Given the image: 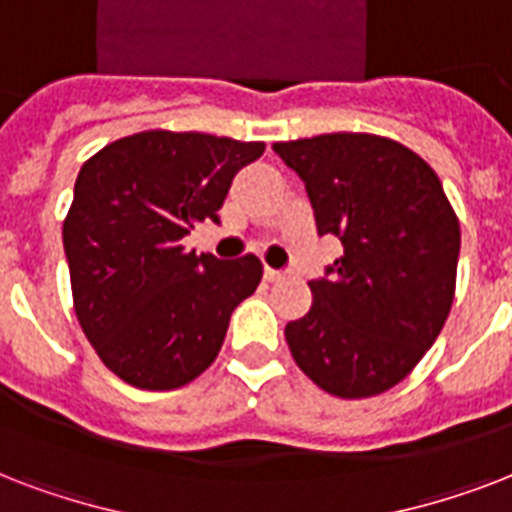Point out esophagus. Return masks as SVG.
Here are the masks:
<instances>
[{
    "label": "esophagus",
    "mask_w": 512,
    "mask_h": 512,
    "mask_svg": "<svg viewBox=\"0 0 512 512\" xmlns=\"http://www.w3.org/2000/svg\"><path fill=\"white\" fill-rule=\"evenodd\" d=\"M265 279H268V281L284 279V271H276V268H265Z\"/></svg>",
    "instance_id": "34e87169"
}]
</instances>
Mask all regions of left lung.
<instances>
[{
    "label": "left lung",
    "instance_id": "1",
    "mask_svg": "<svg viewBox=\"0 0 512 512\" xmlns=\"http://www.w3.org/2000/svg\"><path fill=\"white\" fill-rule=\"evenodd\" d=\"M342 255L311 281L313 305L289 321V350L319 388L366 398L398 385L444 329L460 223L441 180L396 140L364 132L276 143Z\"/></svg>",
    "mask_w": 512,
    "mask_h": 512
}]
</instances>
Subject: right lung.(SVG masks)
Wrapping results in <instances>:
<instances>
[{
  "mask_svg": "<svg viewBox=\"0 0 512 512\" xmlns=\"http://www.w3.org/2000/svg\"><path fill=\"white\" fill-rule=\"evenodd\" d=\"M263 143L148 130L84 162L63 223L76 319L100 361L143 390L196 380L231 313L263 279L255 255L185 252L196 223H220L228 188Z\"/></svg>",
  "mask_w": 512,
  "mask_h": 512,
  "instance_id": "1",
  "label": "right lung"
}]
</instances>
